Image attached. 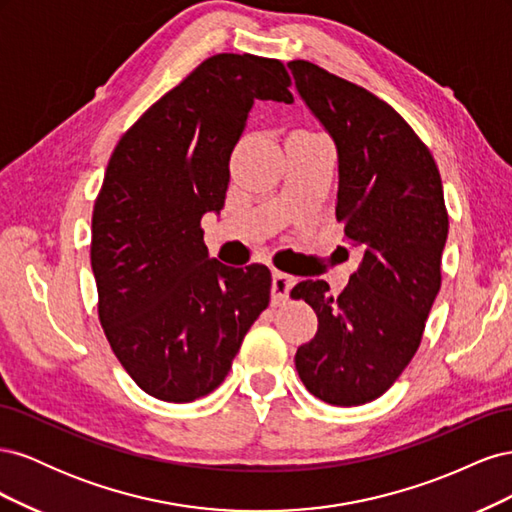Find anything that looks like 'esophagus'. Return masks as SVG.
Listing matches in <instances>:
<instances>
[{
	"mask_svg": "<svg viewBox=\"0 0 512 512\" xmlns=\"http://www.w3.org/2000/svg\"><path fill=\"white\" fill-rule=\"evenodd\" d=\"M294 282H297V277H292L284 271H273V284H271V297H273V303L280 305L288 299V292L290 288L294 286Z\"/></svg>",
	"mask_w": 512,
	"mask_h": 512,
	"instance_id": "1",
	"label": "esophagus"
}]
</instances>
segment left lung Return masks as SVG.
I'll use <instances>...</instances> for the list:
<instances>
[{
  "label": "left lung",
  "mask_w": 512,
  "mask_h": 512,
  "mask_svg": "<svg viewBox=\"0 0 512 512\" xmlns=\"http://www.w3.org/2000/svg\"><path fill=\"white\" fill-rule=\"evenodd\" d=\"M301 98L339 153L335 218L363 260L331 294L324 280L290 290L318 316V333L294 354L305 389L350 408L391 389L421 346L442 284L448 235L440 170L393 106L305 59L288 64Z\"/></svg>",
  "instance_id": "left-lung-1"
}]
</instances>
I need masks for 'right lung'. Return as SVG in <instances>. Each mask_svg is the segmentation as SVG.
I'll use <instances>...</instances> for the list:
<instances>
[{
  "instance_id": "add662e5",
  "label": "right lung",
  "mask_w": 512,
  "mask_h": 512,
  "mask_svg": "<svg viewBox=\"0 0 512 512\" xmlns=\"http://www.w3.org/2000/svg\"><path fill=\"white\" fill-rule=\"evenodd\" d=\"M280 59L218 53L123 132L91 215L98 318L141 389L188 404L224 382L271 299L265 265L207 258L200 220L220 211L230 153L254 100L290 104Z\"/></svg>"
}]
</instances>
